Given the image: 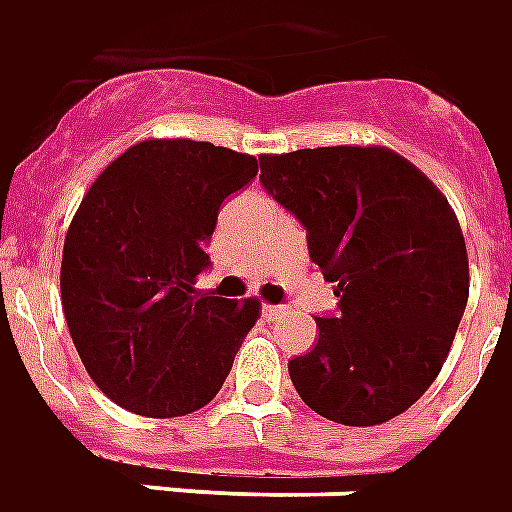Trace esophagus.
I'll return each mask as SVG.
<instances>
[{
    "label": "esophagus",
    "instance_id": "obj_1",
    "mask_svg": "<svg viewBox=\"0 0 512 512\" xmlns=\"http://www.w3.org/2000/svg\"><path fill=\"white\" fill-rule=\"evenodd\" d=\"M264 317H270V320H281L286 314V306H273V303H264L262 306Z\"/></svg>",
    "mask_w": 512,
    "mask_h": 512
}]
</instances>
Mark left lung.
<instances>
[{"label": "left lung", "instance_id": "8db88e82", "mask_svg": "<svg viewBox=\"0 0 512 512\" xmlns=\"http://www.w3.org/2000/svg\"><path fill=\"white\" fill-rule=\"evenodd\" d=\"M262 184L306 226L339 314L289 361L300 400L350 427L408 411L447 361L469 300L466 239L422 170L386 146L264 154Z\"/></svg>", "mask_w": 512, "mask_h": 512}]
</instances>
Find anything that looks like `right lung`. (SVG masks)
Listing matches in <instances>:
<instances>
[{"instance_id": "1", "label": "right lung", "mask_w": 512, "mask_h": 512, "mask_svg": "<svg viewBox=\"0 0 512 512\" xmlns=\"http://www.w3.org/2000/svg\"><path fill=\"white\" fill-rule=\"evenodd\" d=\"M259 162L198 140H143L90 184L68 226L60 300L93 383L137 416L215 400L259 300L195 289L217 209Z\"/></svg>"}]
</instances>
